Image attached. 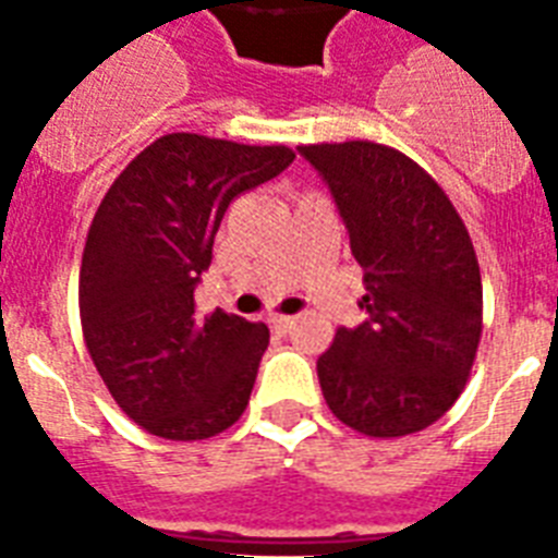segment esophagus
<instances>
[{
    "label": "esophagus",
    "instance_id": "34e87169",
    "mask_svg": "<svg viewBox=\"0 0 558 558\" xmlns=\"http://www.w3.org/2000/svg\"><path fill=\"white\" fill-rule=\"evenodd\" d=\"M269 324L275 332H289L292 330V324H295V318H292V315H271Z\"/></svg>",
    "mask_w": 558,
    "mask_h": 558
}]
</instances>
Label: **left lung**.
I'll list each match as a JSON object with an SVG mask.
<instances>
[{
	"mask_svg": "<svg viewBox=\"0 0 558 558\" xmlns=\"http://www.w3.org/2000/svg\"><path fill=\"white\" fill-rule=\"evenodd\" d=\"M327 182L362 266L367 318L318 359L324 399L367 437L437 423L463 393L484 330V287L463 219L405 153L373 142L298 147Z\"/></svg>",
	"mask_w": 558,
	"mask_h": 558,
	"instance_id": "left-lung-1",
	"label": "left lung"
}]
</instances>
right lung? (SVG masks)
Here are the masks:
<instances>
[{
  "label": "right lung",
  "mask_w": 558,
  "mask_h": 558,
  "mask_svg": "<svg viewBox=\"0 0 558 558\" xmlns=\"http://www.w3.org/2000/svg\"><path fill=\"white\" fill-rule=\"evenodd\" d=\"M283 144L161 135L112 182L86 236L81 327L118 408L165 440H205L248 405L269 327L222 310L196 322L193 289L228 205L292 165Z\"/></svg>",
  "instance_id": "obj_1"
}]
</instances>
